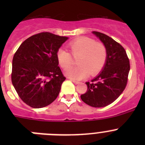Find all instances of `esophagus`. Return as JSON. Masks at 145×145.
<instances>
[{
	"label": "esophagus",
	"instance_id": "34e87169",
	"mask_svg": "<svg viewBox=\"0 0 145 145\" xmlns=\"http://www.w3.org/2000/svg\"><path fill=\"white\" fill-rule=\"evenodd\" d=\"M71 80L75 84H79V81H77V80Z\"/></svg>",
	"mask_w": 145,
	"mask_h": 145
}]
</instances>
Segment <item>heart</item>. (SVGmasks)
Listing matches in <instances>:
<instances>
[{
    "instance_id": "1",
    "label": "heart",
    "mask_w": 145,
    "mask_h": 145,
    "mask_svg": "<svg viewBox=\"0 0 145 145\" xmlns=\"http://www.w3.org/2000/svg\"><path fill=\"white\" fill-rule=\"evenodd\" d=\"M67 47L70 54L59 48L57 50L56 57L60 67L66 70L72 64L71 56L75 58L79 57L76 62L79 66L74 69H68L65 72L70 78L82 79L88 73L94 76L99 73L105 65L107 58V48L100 42H96L87 37H81L69 43Z\"/></svg>"
}]
</instances>
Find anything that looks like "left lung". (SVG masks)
<instances>
[{"label": "left lung", "mask_w": 145, "mask_h": 145, "mask_svg": "<svg viewBox=\"0 0 145 145\" xmlns=\"http://www.w3.org/2000/svg\"><path fill=\"white\" fill-rule=\"evenodd\" d=\"M107 48V58L103 70L80 95L82 101L93 107H103L118 98L127 85L130 63L123 47L107 35L93 31Z\"/></svg>", "instance_id": "1"}]
</instances>
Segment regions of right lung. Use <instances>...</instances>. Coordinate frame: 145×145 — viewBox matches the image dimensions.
<instances>
[{
    "instance_id": "obj_1",
    "label": "right lung",
    "mask_w": 145,
    "mask_h": 145,
    "mask_svg": "<svg viewBox=\"0 0 145 145\" xmlns=\"http://www.w3.org/2000/svg\"><path fill=\"white\" fill-rule=\"evenodd\" d=\"M67 37L43 32L23 42L12 61L11 81L22 100L29 107L41 108L57 99L66 78L56 57Z\"/></svg>"
}]
</instances>
